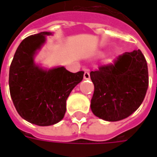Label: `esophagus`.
Instances as JSON below:
<instances>
[{
	"label": "esophagus",
	"mask_w": 157,
	"mask_h": 157,
	"mask_svg": "<svg viewBox=\"0 0 157 157\" xmlns=\"http://www.w3.org/2000/svg\"><path fill=\"white\" fill-rule=\"evenodd\" d=\"M89 78H90V73H89L88 71H85V73H84V79H85V80H88Z\"/></svg>",
	"instance_id": "esophagus-1"
}]
</instances>
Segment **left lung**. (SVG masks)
<instances>
[{"label":"left lung","instance_id":"obj_1","mask_svg":"<svg viewBox=\"0 0 157 157\" xmlns=\"http://www.w3.org/2000/svg\"><path fill=\"white\" fill-rule=\"evenodd\" d=\"M94 92L91 109L106 121H118L131 115L145 98L149 85L148 67L142 52L119 55L113 64L91 71Z\"/></svg>","mask_w":157,"mask_h":157}]
</instances>
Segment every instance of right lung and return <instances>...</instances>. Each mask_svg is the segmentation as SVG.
Wrapping results in <instances>:
<instances>
[{"mask_svg": "<svg viewBox=\"0 0 157 157\" xmlns=\"http://www.w3.org/2000/svg\"><path fill=\"white\" fill-rule=\"evenodd\" d=\"M42 32L23 39L9 71V88L13 104L22 118L39 126L55 124L66 111V99L83 79L84 71L72 73L65 67L44 70L34 63V55L45 43Z\"/></svg>", "mask_w": 157, "mask_h": 157, "instance_id": "1", "label": "right lung"}]
</instances>
